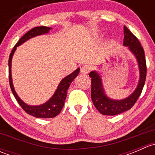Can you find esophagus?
<instances>
[{
    "mask_svg": "<svg viewBox=\"0 0 155 155\" xmlns=\"http://www.w3.org/2000/svg\"><path fill=\"white\" fill-rule=\"evenodd\" d=\"M80 71L81 73H83V74H87V73H89V71H90V68H89L87 65H85V66L82 67Z\"/></svg>",
    "mask_w": 155,
    "mask_h": 155,
    "instance_id": "esophagus-1",
    "label": "esophagus"
}]
</instances>
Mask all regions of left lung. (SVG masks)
Wrapping results in <instances>:
<instances>
[{
    "instance_id": "obj_1",
    "label": "left lung",
    "mask_w": 155,
    "mask_h": 155,
    "mask_svg": "<svg viewBox=\"0 0 155 155\" xmlns=\"http://www.w3.org/2000/svg\"><path fill=\"white\" fill-rule=\"evenodd\" d=\"M124 46L135 56L140 70V79L134 91L127 97L121 100H115L106 94L101 74L96 70L89 73L91 78V100L94 107L101 114L105 115H116L126 112L135 104L144 87L146 78V62L143 48L138 39L124 26Z\"/></svg>"
}]
</instances>
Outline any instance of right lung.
<instances>
[{
  "label": "right lung",
  "instance_id": "obj_1",
  "mask_svg": "<svg viewBox=\"0 0 155 155\" xmlns=\"http://www.w3.org/2000/svg\"><path fill=\"white\" fill-rule=\"evenodd\" d=\"M51 28L45 27V26H40V27H36L33 29L30 30L28 31L21 39L18 41V43L15 44L14 48H12L9 58V80H10V85L11 91L13 94L14 97L18 101L19 105L21 108L27 112L29 115H33L35 118H54L57 116L60 112L61 111L62 108L64 105V101L67 97V94H68V90L70 87L71 82L74 80L75 78L78 76L80 69L77 68L75 71L70 73V75L67 76L64 79H61L60 83L58 84L57 89L54 94L51 96L48 101L46 103L37 106H31L25 104L15 92V88H14L13 84H12V72H11V67H12V59L14 53H15L16 48L26 42L30 39L35 37L37 36L43 35V34H48Z\"/></svg>",
  "mask_w": 155,
  "mask_h": 155
}]
</instances>
